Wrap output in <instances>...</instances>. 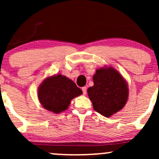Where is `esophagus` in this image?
I'll return each mask as SVG.
<instances>
[{
	"label": "esophagus",
	"mask_w": 159,
	"mask_h": 159,
	"mask_svg": "<svg viewBox=\"0 0 159 159\" xmlns=\"http://www.w3.org/2000/svg\"><path fill=\"white\" fill-rule=\"evenodd\" d=\"M82 92H83V95H85L86 93H87V88H86V87H83V88H82Z\"/></svg>",
	"instance_id": "1"
}]
</instances>
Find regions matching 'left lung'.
<instances>
[{"instance_id":"8db88e82","label":"left lung","mask_w":159,"mask_h":159,"mask_svg":"<svg viewBox=\"0 0 159 159\" xmlns=\"http://www.w3.org/2000/svg\"><path fill=\"white\" fill-rule=\"evenodd\" d=\"M94 84L88 89L93 108L105 117H111L125 107L129 98L127 82L118 70L105 65L95 70Z\"/></svg>"}]
</instances>
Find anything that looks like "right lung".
Segmentation results:
<instances>
[{
    "mask_svg": "<svg viewBox=\"0 0 159 159\" xmlns=\"http://www.w3.org/2000/svg\"><path fill=\"white\" fill-rule=\"evenodd\" d=\"M82 94V90L72 80L61 74L48 76L38 89L41 106L56 114L68 109L71 100Z\"/></svg>",
    "mask_w": 159,
    "mask_h": 159,
    "instance_id": "obj_1",
    "label": "right lung"
}]
</instances>
